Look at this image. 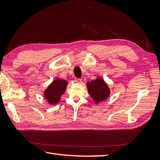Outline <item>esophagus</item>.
<instances>
[{"label":"esophagus","instance_id":"1","mask_svg":"<svg viewBox=\"0 0 160 160\" xmlns=\"http://www.w3.org/2000/svg\"><path fill=\"white\" fill-rule=\"evenodd\" d=\"M75 81H76V83L80 84L81 83V82H82V79H80V78H76V79H75Z\"/></svg>","mask_w":160,"mask_h":160}]
</instances>
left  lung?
<instances>
[{
	"label": "left lung",
	"instance_id": "obj_1",
	"mask_svg": "<svg viewBox=\"0 0 160 160\" xmlns=\"http://www.w3.org/2000/svg\"><path fill=\"white\" fill-rule=\"evenodd\" d=\"M87 87L91 97L97 104L104 101L110 95V89L101 78H98L96 80L88 82Z\"/></svg>",
	"mask_w": 160,
	"mask_h": 160
}]
</instances>
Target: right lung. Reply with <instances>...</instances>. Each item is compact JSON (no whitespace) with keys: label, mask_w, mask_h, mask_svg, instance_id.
<instances>
[{"label":"right lung","mask_w":160,"mask_h":160,"mask_svg":"<svg viewBox=\"0 0 160 160\" xmlns=\"http://www.w3.org/2000/svg\"><path fill=\"white\" fill-rule=\"evenodd\" d=\"M67 81L58 78L51 83L44 91V98L50 104H57L60 100V97L65 92Z\"/></svg>","instance_id":"add662e5"}]
</instances>
